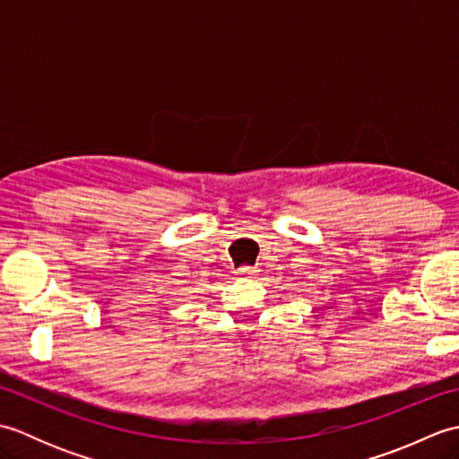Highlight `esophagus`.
I'll list each match as a JSON object with an SVG mask.
<instances>
[{
	"label": "esophagus",
	"instance_id": "obj_1",
	"mask_svg": "<svg viewBox=\"0 0 459 459\" xmlns=\"http://www.w3.org/2000/svg\"><path fill=\"white\" fill-rule=\"evenodd\" d=\"M237 274H238V276H245V278H250V276L256 274V270L252 268V266H240Z\"/></svg>",
	"mask_w": 459,
	"mask_h": 459
}]
</instances>
